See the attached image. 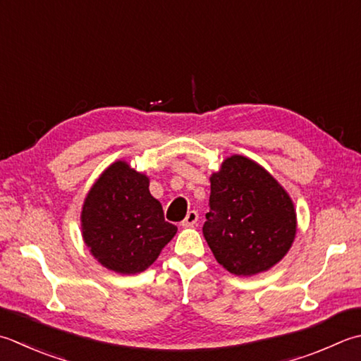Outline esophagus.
Returning a JSON list of instances; mask_svg holds the SVG:
<instances>
[{
	"label": "esophagus",
	"mask_w": 361,
	"mask_h": 361,
	"mask_svg": "<svg viewBox=\"0 0 361 361\" xmlns=\"http://www.w3.org/2000/svg\"><path fill=\"white\" fill-rule=\"evenodd\" d=\"M197 221H199V213L192 209V211H189V213L186 214L185 221L181 222V225H183V227H192V225L197 224Z\"/></svg>",
	"instance_id": "1"
}]
</instances>
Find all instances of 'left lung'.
Masks as SVG:
<instances>
[{"mask_svg": "<svg viewBox=\"0 0 361 361\" xmlns=\"http://www.w3.org/2000/svg\"><path fill=\"white\" fill-rule=\"evenodd\" d=\"M203 236L228 272L247 277L267 271L294 241V204L263 167L235 154L211 176Z\"/></svg>", "mask_w": 361, "mask_h": 361, "instance_id": "1", "label": "left lung"}]
</instances>
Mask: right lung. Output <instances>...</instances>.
I'll return each instance as SVG.
<instances>
[{
    "label": "right lung",
    "mask_w": 361,
    "mask_h": 361,
    "mask_svg": "<svg viewBox=\"0 0 361 361\" xmlns=\"http://www.w3.org/2000/svg\"><path fill=\"white\" fill-rule=\"evenodd\" d=\"M81 222L92 255L118 274L145 271L176 233L148 190L147 176L123 161L109 166L92 186Z\"/></svg>",
    "instance_id": "right-lung-1"
}]
</instances>
